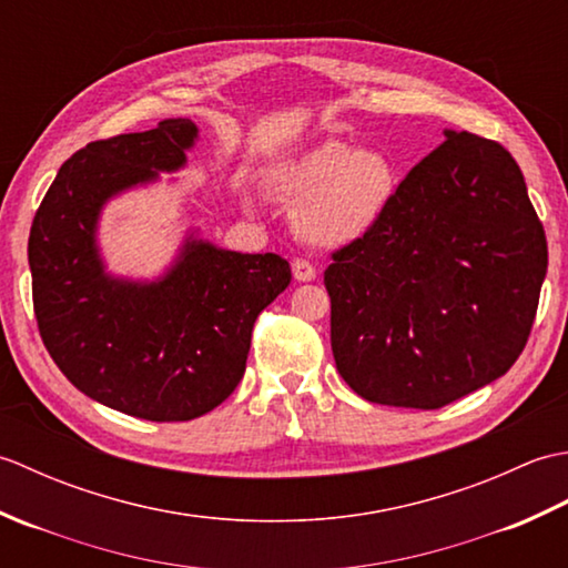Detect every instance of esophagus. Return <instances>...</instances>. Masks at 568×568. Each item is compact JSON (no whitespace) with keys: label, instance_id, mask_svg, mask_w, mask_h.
Segmentation results:
<instances>
[{"label":"esophagus","instance_id":"esophagus-1","mask_svg":"<svg viewBox=\"0 0 568 568\" xmlns=\"http://www.w3.org/2000/svg\"><path fill=\"white\" fill-rule=\"evenodd\" d=\"M293 275H295V281H300V283H310V281H315V277H317V271L310 261L295 258L293 261Z\"/></svg>","mask_w":568,"mask_h":568}]
</instances>
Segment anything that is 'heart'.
Instances as JSON below:
<instances>
[{
	"instance_id": "b5f03b06",
	"label": "heart",
	"mask_w": 568,
	"mask_h": 568,
	"mask_svg": "<svg viewBox=\"0 0 568 568\" xmlns=\"http://www.w3.org/2000/svg\"><path fill=\"white\" fill-rule=\"evenodd\" d=\"M275 187L297 200L295 229L315 246H344L368 234L393 202L397 173L373 149L324 141L275 171Z\"/></svg>"
}]
</instances>
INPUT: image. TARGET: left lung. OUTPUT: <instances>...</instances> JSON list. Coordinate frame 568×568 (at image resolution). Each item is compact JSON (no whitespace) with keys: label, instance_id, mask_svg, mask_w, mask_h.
Here are the masks:
<instances>
[{"label":"left lung","instance_id":"obj_1","mask_svg":"<svg viewBox=\"0 0 568 568\" xmlns=\"http://www.w3.org/2000/svg\"><path fill=\"white\" fill-rule=\"evenodd\" d=\"M444 134L324 271L336 371L368 403L449 405L508 373L532 332L547 236L520 165Z\"/></svg>","mask_w":568,"mask_h":568}]
</instances>
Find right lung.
<instances>
[{"label": "right lung", "mask_w": 568, "mask_h": 568, "mask_svg": "<svg viewBox=\"0 0 568 568\" xmlns=\"http://www.w3.org/2000/svg\"><path fill=\"white\" fill-rule=\"evenodd\" d=\"M195 139L190 119H165L88 143L60 165L29 234L33 312L55 366L92 400L151 422L195 419L234 393L256 317L293 277L275 253L197 239L155 283L104 273L102 204L178 171Z\"/></svg>", "instance_id": "right-lung-1"}]
</instances>
